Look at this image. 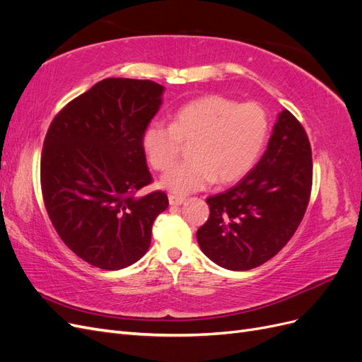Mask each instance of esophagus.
Segmentation results:
<instances>
[{
	"label": "esophagus",
	"mask_w": 362,
	"mask_h": 362,
	"mask_svg": "<svg viewBox=\"0 0 362 362\" xmlns=\"http://www.w3.org/2000/svg\"><path fill=\"white\" fill-rule=\"evenodd\" d=\"M184 198H181V196H173V194H170L169 196V204L172 205V206H178V205H181V204H184Z\"/></svg>",
	"instance_id": "esophagus-1"
}]
</instances>
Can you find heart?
Wrapping results in <instances>:
<instances>
[{
  "label": "heart",
  "instance_id": "1",
  "mask_svg": "<svg viewBox=\"0 0 362 362\" xmlns=\"http://www.w3.org/2000/svg\"><path fill=\"white\" fill-rule=\"evenodd\" d=\"M267 129V116L261 105L208 95L178 108L172 124L149 122L141 145L151 166L164 170L177 158L181 143L192 144L191 160L171 165L160 180L166 190L189 194L214 181L229 184L242 178L259 156Z\"/></svg>",
  "mask_w": 362,
  "mask_h": 362
}]
</instances>
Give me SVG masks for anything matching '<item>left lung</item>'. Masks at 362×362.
<instances>
[{
    "instance_id": "1",
    "label": "left lung",
    "mask_w": 362,
    "mask_h": 362,
    "mask_svg": "<svg viewBox=\"0 0 362 362\" xmlns=\"http://www.w3.org/2000/svg\"><path fill=\"white\" fill-rule=\"evenodd\" d=\"M311 185L308 136L298 119L282 110L255 168L234 187L206 199L210 217L196 233L201 250L228 270L264 264L302 222Z\"/></svg>"
}]
</instances>
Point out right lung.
<instances>
[{
    "mask_svg": "<svg viewBox=\"0 0 362 362\" xmlns=\"http://www.w3.org/2000/svg\"><path fill=\"white\" fill-rule=\"evenodd\" d=\"M149 80L105 78L54 117L40 158L52 226L75 255L104 270L134 264L166 210L164 192L134 196L152 182L141 136L163 103Z\"/></svg>",
    "mask_w": 362,
    "mask_h": 362,
    "instance_id": "right-lung-1",
    "label": "right lung"
}]
</instances>
